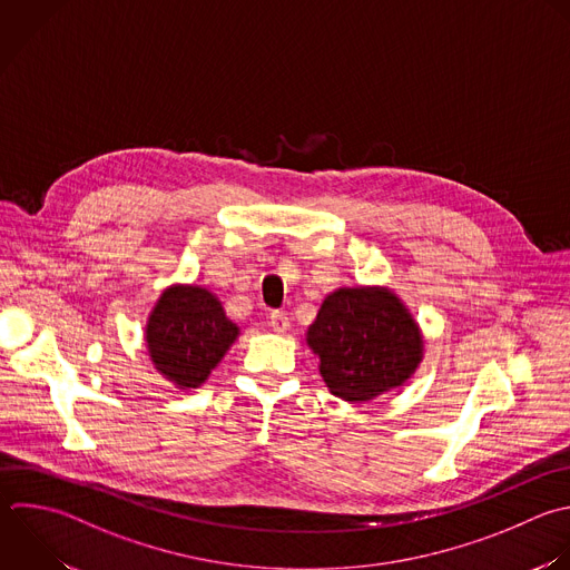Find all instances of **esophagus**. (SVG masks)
I'll return each mask as SVG.
<instances>
[{
  "mask_svg": "<svg viewBox=\"0 0 570 570\" xmlns=\"http://www.w3.org/2000/svg\"><path fill=\"white\" fill-rule=\"evenodd\" d=\"M269 325H272V330H274V332H285V330L289 327V318H287V314H285V312L274 309V312L269 314Z\"/></svg>",
  "mask_w": 570,
  "mask_h": 570,
  "instance_id": "1",
  "label": "esophagus"
}]
</instances>
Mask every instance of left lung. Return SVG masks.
Wrapping results in <instances>:
<instances>
[{
  "mask_svg": "<svg viewBox=\"0 0 570 570\" xmlns=\"http://www.w3.org/2000/svg\"><path fill=\"white\" fill-rule=\"evenodd\" d=\"M330 392L350 403L401 387L423 358L416 321L385 287H341L332 292L307 330Z\"/></svg>",
  "mask_w": 570,
  "mask_h": 570,
  "instance_id": "left-lung-1",
  "label": "left lung"
}]
</instances>
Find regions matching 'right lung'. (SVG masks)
Wrapping results in <instances>:
<instances>
[{
	"label": "right lung",
	"mask_w": 570,
	"mask_h": 570,
	"mask_svg": "<svg viewBox=\"0 0 570 570\" xmlns=\"http://www.w3.org/2000/svg\"><path fill=\"white\" fill-rule=\"evenodd\" d=\"M238 334L223 303L198 285L165 289L145 327L156 370L180 390L203 385Z\"/></svg>",
	"instance_id": "obj_1"
}]
</instances>
